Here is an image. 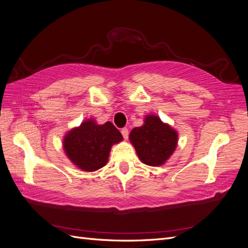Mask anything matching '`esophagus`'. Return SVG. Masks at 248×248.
Listing matches in <instances>:
<instances>
[{
	"instance_id": "esophagus-1",
	"label": "esophagus",
	"mask_w": 248,
	"mask_h": 248,
	"mask_svg": "<svg viewBox=\"0 0 248 248\" xmlns=\"http://www.w3.org/2000/svg\"><path fill=\"white\" fill-rule=\"evenodd\" d=\"M121 133H122V136H123V138H124L125 140L128 139V136H129V131H128V129H127V128H122Z\"/></svg>"
}]
</instances>
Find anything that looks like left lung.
I'll return each mask as SVG.
<instances>
[{
  "label": "left lung",
  "mask_w": 248,
  "mask_h": 248,
  "mask_svg": "<svg viewBox=\"0 0 248 248\" xmlns=\"http://www.w3.org/2000/svg\"><path fill=\"white\" fill-rule=\"evenodd\" d=\"M129 140L140 159L148 166H161L175 151L178 134L156 116H148L142 126L133 128Z\"/></svg>",
  "instance_id": "1"
}]
</instances>
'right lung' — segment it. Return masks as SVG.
Returning <instances> with one entry per match:
<instances>
[{
    "label": "right lung",
    "mask_w": 248,
    "mask_h": 248,
    "mask_svg": "<svg viewBox=\"0 0 248 248\" xmlns=\"http://www.w3.org/2000/svg\"><path fill=\"white\" fill-rule=\"evenodd\" d=\"M122 140L121 132L112 123L98 125L89 120L67 134L64 150L79 169L94 171L106 166L111 146Z\"/></svg>",
    "instance_id": "add662e5"
}]
</instances>
